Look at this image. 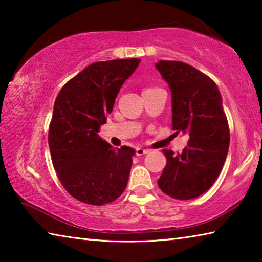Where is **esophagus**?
<instances>
[{"label": "esophagus", "mask_w": 262, "mask_h": 262, "mask_svg": "<svg viewBox=\"0 0 262 262\" xmlns=\"http://www.w3.org/2000/svg\"><path fill=\"white\" fill-rule=\"evenodd\" d=\"M150 150L148 149H143V148H136V155L137 156H143V155L148 154Z\"/></svg>", "instance_id": "1"}]
</instances>
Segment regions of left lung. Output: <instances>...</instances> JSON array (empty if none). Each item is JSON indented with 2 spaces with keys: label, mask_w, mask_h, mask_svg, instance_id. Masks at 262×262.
Instances as JSON below:
<instances>
[{
  "label": "left lung",
  "mask_w": 262,
  "mask_h": 262,
  "mask_svg": "<svg viewBox=\"0 0 262 262\" xmlns=\"http://www.w3.org/2000/svg\"><path fill=\"white\" fill-rule=\"evenodd\" d=\"M172 97V128L187 133L183 152L163 150L166 157L158 186L168 196L189 200L207 192L227 158L230 133L223 100L215 82L200 70L179 61L155 64Z\"/></svg>",
  "instance_id": "8db88e82"
}]
</instances>
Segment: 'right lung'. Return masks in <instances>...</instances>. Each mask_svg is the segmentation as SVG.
Instances as JSON below:
<instances>
[{"instance_id": "add662e5", "label": "right lung", "mask_w": 262, "mask_h": 262, "mask_svg": "<svg viewBox=\"0 0 262 262\" xmlns=\"http://www.w3.org/2000/svg\"><path fill=\"white\" fill-rule=\"evenodd\" d=\"M140 62H96L66 83L56 97L48 134L52 162L62 186L78 201L103 206L126 188L135 150L114 149L98 132Z\"/></svg>"}]
</instances>
